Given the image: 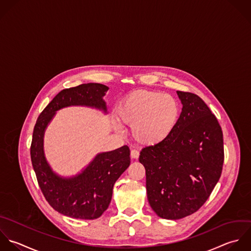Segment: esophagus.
Returning a JSON list of instances; mask_svg holds the SVG:
<instances>
[{
  "instance_id": "esophagus-1",
  "label": "esophagus",
  "mask_w": 251,
  "mask_h": 251,
  "mask_svg": "<svg viewBox=\"0 0 251 251\" xmlns=\"http://www.w3.org/2000/svg\"><path fill=\"white\" fill-rule=\"evenodd\" d=\"M139 155H140V152L136 150H131V157L134 158V159H137L139 158Z\"/></svg>"
}]
</instances>
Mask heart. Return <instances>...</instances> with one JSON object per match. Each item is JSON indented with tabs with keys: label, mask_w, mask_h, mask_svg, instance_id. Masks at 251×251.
<instances>
[{
	"label": "heart",
	"mask_w": 251,
	"mask_h": 251,
	"mask_svg": "<svg viewBox=\"0 0 251 251\" xmlns=\"http://www.w3.org/2000/svg\"><path fill=\"white\" fill-rule=\"evenodd\" d=\"M117 115L121 122L132 126V137L139 145L152 147L163 143L172 134L180 107L172 95L140 90L120 102Z\"/></svg>",
	"instance_id": "1"
}]
</instances>
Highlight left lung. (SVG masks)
I'll return each mask as SVG.
<instances>
[{
    "label": "left lung",
    "mask_w": 251,
    "mask_h": 251,
    "mask_svg": "<svg viewBox=\"0 0 251 251\" xmlns=\"http://www.w3.org/2000/svg\"><path fill=\"white\" fill-rule=\"evenodd\" d=\"M183 104L172 134L142 150L147 193L152 210L177 220L197 212L220 179L224 163L221 126L196 94L177 91Z\"/></svg>",
    "instance_id": "obj_1"
}]
</instances>
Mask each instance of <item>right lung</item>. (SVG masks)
I'll use <instances>...</instances> for the list:
<instances>
[{
    "instance_id": "right-lung-1",
    "label": "right lung",
    "mask_w": 251,
    "mask_h": 251,
    "mask_svg": "<svg viewBox=\"0 0 251 251\" xmlns=\"http://www.w3.org/2000/svg\"><path fill=\"white\" fill-rule=\"evenodd\" d=\"M108 87L99 83L82 84L60 91L39 115L30 148L31 161L39 187L50 205L65 216L93 220L107 209L115 182L130 165V150H117L97 154L82 173L63 178L55 174L46 160L44 134L55 112L71 105L95 107L106 113L103 100Z\"/></svg>"
}]
</instances>
